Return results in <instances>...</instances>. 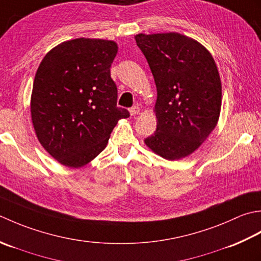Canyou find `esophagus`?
I'll list each match as a JSON object with an SVG mask.
<instances>
[{"label":"esophagus","instance_id":"esophagus-1","mask_svg":"<svg viewBox=\"0 0 261 261\" xmlns=\"http://www.w3.org/2000/svg\"><path fill=\"white\" fill-rule=\"evenodd\" d=\"M140 111H141V109H140V107H138V106H134V107H132L129 109V113H130L132 116H135L137 114H140Z\"/></svg>","mask_w":261,"mask_h":261}]
</instances>
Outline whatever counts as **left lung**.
Returning a JSON list of instances; mask_svg holds the SVG:
<instances>
[{"label":"left lung","mask_w":261,"mask_h":261,"mask_svg":"<svg viewBox=\"0 0 261 261\" xmlns=\"http://www.w3.org/2000/svg\"><path fill=\"white\" fill-rule=\"evenodd\" d=\"M158 90L156 130L144 142L167 160L189 155L215 128L222 105V84L214 58L198 41L177 33L140 34Z\"/></svg>","instance_id":"left-lung-1"}]
</instances>
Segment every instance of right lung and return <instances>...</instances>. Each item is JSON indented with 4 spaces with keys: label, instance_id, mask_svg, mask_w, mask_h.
I'll list each match as a JSON object with an SVG mask.
<instances>
[{
    "label": "right lung",
    "instance_id": "right-lung-1",
    "mask_svg": "<svg viewBox=\"0 0 261 261\" xmlns=\"http://www.w3.org/2000/svg\"><path fill=\"white\" fill-rule=\"evenodd\" d=\"M115 41L77 38L54 47L37 70L31 119L45 150L66 167L80 168L103 151L127 109L117 107L110 66Z\"/></svg>",
    "mask_w": 261,
    "mask_h": 261
}]
</instances>
